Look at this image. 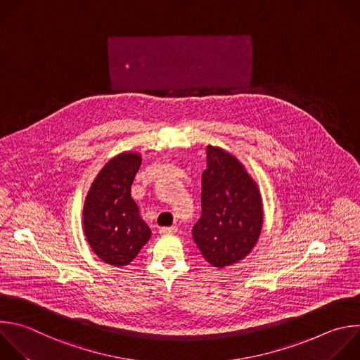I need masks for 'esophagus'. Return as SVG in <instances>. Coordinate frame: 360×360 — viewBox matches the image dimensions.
<instances>
[{"label":"esophagus","instance_id":"obj_1","mask_svg":"<svg viewBox=\"0 0 360 360\" xmlns=\"http://www.w3.org/2000/svg\"><path fill=\"white\" fill-rule=\"evenodd\" d=\"M176 230H178L176 226H169V227H161V229H160V233L165 236V234H174Z\"/></svg>","mask_w":360,"mask_h":360}]
</instances>
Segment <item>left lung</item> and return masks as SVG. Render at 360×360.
<instances>
[{
    "instance_id": "left-lung-1",
    "label": "left lung",
    "mask_w": 360,
    "mask_h": 360,
    "mask_svg": "<svg viewBox=\"0 0 360 360\" xmlns=\"http://www.w3.org/2000/svg\"><path fill=\"white\" fill-rule=\"evenodd\" d=\"M206 161L202 214L192 237L207 263L224 269L255 249L263 229V200L256 181L234 155L207 146Z\"/></svg>"
}]
</instances>
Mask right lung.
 Returning a JSON list of instances; mask_svg holds the SVG:
<instances>
[{"label":"right lung","instance_id":"right-lung-1","mask_svg":"<svg viewBox=\"0 0 360 360\" xmlns=\"http://www.w3.org/2000/svg\"><path fill=\"white\" fill-rule=\"evenodd\" d=\"M141 155L124 151L112 157L94 178L83 206V230L96 256L114 267L130 264L150 240L151 229L131 198Z\"/></svg>","mask_w":360,"mask_h":360}]
</instances>
